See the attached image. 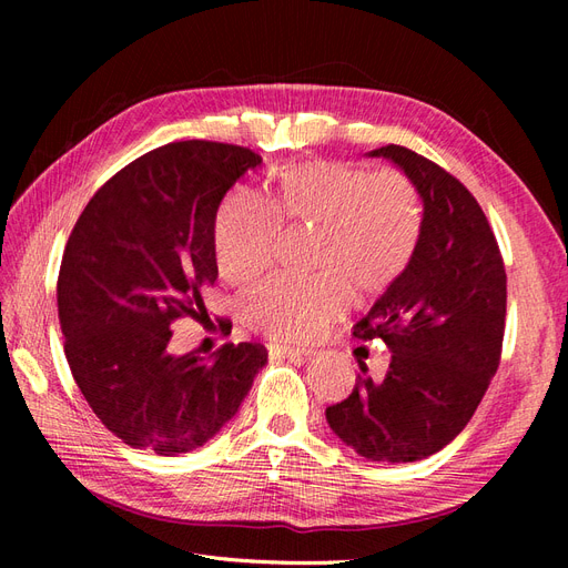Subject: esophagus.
<instances>
[{"instance_id":"34e87169","label":"esophagus","mask_w":568,"mask_h":568,"mask_svg":"<svg viewBox=\"0 0 568 568\" xmlns=\"http://www.w3.org/2000/svg\"><path fill=\"white\" fill-rule=\"evenodd\" d=\"M267 351L274 357H298V359L307 357V355L313 353V351H307V348H294V346H270Z\"/></svg>"}]
</instances>
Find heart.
<instances>
[{"instance_id":"b5f03b06","label":"heart","mask_w":568,"mask_h":568,"mask_svg":"<svg viewBox=\"0 0 568 568\" xmlns=\"http://www.w3.org/2000/svg\"><path fill=\"white\" fill-rule=\"evenodd\" d=\"M282 220L313 225V277H274L251 288L239 315L274 341L317 334L351 301V288L384 291L412 261L419 236L415 189L393 168L367 170L341 161H307L284 168L277 199L242 189L215 220L213 246L220 277L246 284L272 265Z\"/></svg>"}]
</instances>
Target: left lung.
I'll use <instances>...</instances> for the list:
<instances>
[{
  "mask_svg": "<svg viewBox=\"0 0 568 568\" xmlns=\"http://www.w3.org/2000/svg\"><path fill=\"white\" fill-rule=\"evenodd\" d=\"M372 156L405 170L424 220L409 265L353 332L384 338L390 367L372 382L363 365L348 398L326 407V422L372 462H417L469 424L500 367L507 272L486 213L455 175L398 144Z\"/></svg>",
  "mask_w": 568,
  "mask_h": 568,
  "instance_id": "obj_1",
  "label": "left lung"
}]
</instances>
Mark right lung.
Returning <instances> with one entry per match:
<instances>
[{
  "label": "right lung",
  "mask_w": 568,
  "mask_h": 568,
  "mask_svg": "<svg viewBox=\"0 0 568 568\" xmlns=\"http://www.w3.org/2000/svg\"><path fill=\"white\" fill-rule=\"evenodd\" d=\"M261 163L236 144L159 146L101 184L68 236L57 282L68 367L130 448L165 457L201 448L267 363L261 343H225L213 359L168 348L178 320H209L220 201Z\"/></svg>",
  "instance_id": "1"
}]
</instances>
